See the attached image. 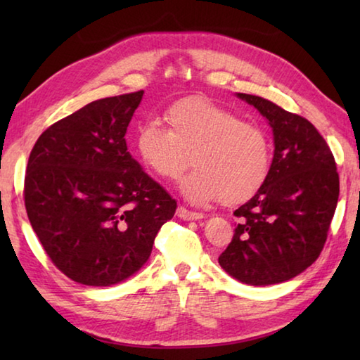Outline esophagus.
I'll use <instances>...</instances> for the list:
<instances>
[{
  "label": "esophagus",
  "mask_w": 360,
  "mask_h": 360,
  "mask_svg": "<svg viewBox=\"0 0 360 360\" xmlns=\"http://www.w3.org/2000/svg\"><path fill=\"white\" fill-rule=\"evenodd\" d=\"M176 214H178L179 219L182 221H198V219H203L202 212H195V211H188L184 206H179L178 211H176Z\"/></svg>",
  "instance_id": "1"
}]
</instances>
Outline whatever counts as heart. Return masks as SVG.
<instances>
[{"instance_id": "1", "label": "heart", "mask_w": 360, "mask_h": 360, "mask_svg": "<svg viewBox=\"0 0 360 360\" xmlns=\"http://www.w3.org/2000/svg\"><path fill=\"white\" fill-rule=\"evenodd\" d=\"M167 130L155 122L139 127L136 149L152 172L181 181L186 200L205 205L221 198L240 203L264 184L271 163V144L260 127L203 98H184L165 112Z\"/></svg>"}]
</instances>
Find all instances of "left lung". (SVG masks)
Listing matches in <instances>:
<instances>
[{"label":"left lung","instance_id":"left-lung-1","mask_svg":"<svg viewBox=\"0 0 360 360\" xmlns=\"http://www.w3.org/2000/svg\"><path fill=\"white\" fill-rule=\"evenodd\" d=\"M236 96L266 119L275 152L264 184L233 212L240 224L219 265L249 285L284 283L324 248L340 193L337 165L311 122L262 96Z\"/></svg>","mask_w":360,"mask_h":360}]
</instances>
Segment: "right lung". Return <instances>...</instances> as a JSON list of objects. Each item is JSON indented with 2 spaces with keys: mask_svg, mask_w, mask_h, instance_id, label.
<instances>
[{
  "mask_svg": "<svg viewBox=\"0 0 360 360\" xmlns=\"http://www.w3.org/2000/svg\"><path fill=\"white\" fill-rule=\"evenodd\" d=\"M143 95L89 103L49 127L30 154V224L58 270L79 284L106 288L135 275L174 216V200L127 149Z\"/></svg>",
  "mask_w": 360,
  "mask_h": 360,
  "instance_id": "1",
  "label": "right lung"
}]
</instances>
